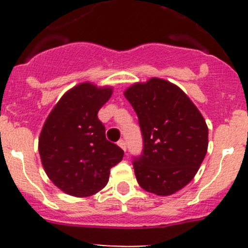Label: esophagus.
I'll use <instances>...</instances> for the list:
<instances>
[{
    "instance_id": "1",
    "label": "esophagus",
    "mask_w": 248,
    "mask_h": 248,
    "mask_svg": "<svg viewBox=\"0 0 248 248\" xmlns=\"http://www.w3.org/2000/svg\"><path fill=\"white\" fill-rule=\"evenodd\" d=\"M117 145H119L124 151H126V142H124V140H119V141H117Z\"/></svg>"
}]
</instances>
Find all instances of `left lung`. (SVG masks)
I'll list each match as a JSON object with an SVG mask.
<instances>
[{"label": "left lung", "instance_id": "left-lung-1", "mask_svg": "<svg viewBox=\"0 0 248 248\" xmlns=\"http://www.w3.org/2000/svg\"><path fill=\"white\" fill-rule=\"evenodd\" d=\"M138 116L142 152L133 157L139 186L170 196L192 181L207 151L206 122L180 87L151 78L124 91Z\"/></svg>", "mask_w": 248, "mask_h": 248}]
</instances>
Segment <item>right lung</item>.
I'll use <instances>...</instances> for the list:
<instances>
[{
    "label": "right lung",
    "mask_w": 248,
    "mask_h": 248,
    "mask_svg": "<svg viewBox=\"0 0 248 248\" xmlns=\"http://www.w3.org/2000/svg\"><path fill=\"white\" fill-rule=\"evenodd\" d=\"M111 93V87L77 85L62 96L42 128V164L64 193L80 198L97 193L124 157V150L107 140L106 127L97 116Z\"/></svg>",
    "instance_id": "obj_1"
}]
</instances>
